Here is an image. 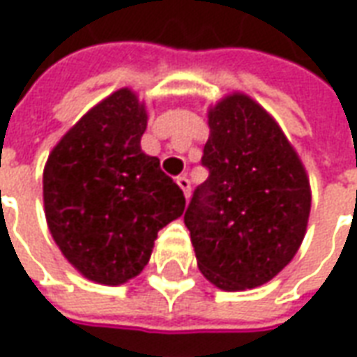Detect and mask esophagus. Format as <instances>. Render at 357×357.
Segmentation results:
<instances>
[{"label":"esophagus","instance_id":"34e87169","mask_svg":"<svg viewBox=\"0 0 357 357\" xmlns=\"http://www.w3.org/2000/svg\"><path fill=\"white\" fill-rule=\"evenodd\" d=\"M176 183L181 187V191H183V195H185V199H189V195H191V181L187 179V176H179V178L176 179Z\"/></svg>","mask_w":357,"mask_h":357}]
</instances>
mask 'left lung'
I'll return each instance as SVG.
<instances>
[{"instance_id": "1", "label": "left lung", "mask_w": 357, "mask_h": 357, "mask_svg": "<svg viewBox=\"0 0 357 357\" xmlns=\"http://www.w3.org/2000/svg\"><path fill=\"white\" fill-rule=\"evenodd\" d=\"M208 179L185 210L197 266L222 291L268 283L306 235L312 191L283 130L245 93L208 110Z\"/></svg>"}]
</instances>
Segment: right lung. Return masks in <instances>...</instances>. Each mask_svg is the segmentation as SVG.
<instances>
[{"mask_svg":"<svg viewBox=\"0 0 357 357\" xmlns=\"http://www.w3.org/2000/svg\"><path fill=\"white\" fill-rule=\"evenodd\" d=\"M145 128V105L132 89H118L63 135L43 168L51 237L95 283L139 275L158 231L185 210L160 160L141 151Z\"/></svg>","mask_w":357,"mask_h":357,"instance_id":"right-lung-1","label":"right lung"}]
</instances>
